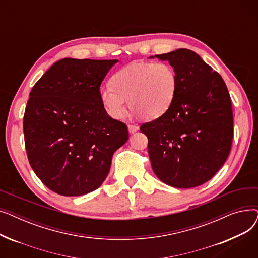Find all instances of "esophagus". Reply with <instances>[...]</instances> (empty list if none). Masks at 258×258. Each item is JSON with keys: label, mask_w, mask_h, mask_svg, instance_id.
Wrapping results in <instances>:
<instances>
[{"label": "esophagus", "mask_w": 258, "mask_h": 258, "mask_svg": "<svg viewBox=\"0 0 258 258\" xmlns=\"http://www.w3.org/2000/svg\"><path fill=\"white\" fill-rule=\"evenodd\" d=\"M128 132H130V134H134V133H136L138 130H139V127L137 126V125H135V124H128Z\"/></svg>", "instance_id": "obj_1"}]
</instances>
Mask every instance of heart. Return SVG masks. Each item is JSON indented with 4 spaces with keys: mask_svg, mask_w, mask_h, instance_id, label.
<instances>
[{
    "mask_svg": "<svg viewBox=\"0 0 258 258\" xmlns=\"http://www.w3.org/2000/svg\"><path fill=\"white\" fill-rule=\"evenodd\" d=\"M111 84L100 89L99 98L113 119L123 116L126 99L142 118L157 119L169 110L178 90L174 68L164 61L130 63L112 76Z\"/></svg>",
    "mask_w": 258,
    "mask_h": 258,
    "instance_id": "heart-1",
    "label": "heart"
}]
</instances>
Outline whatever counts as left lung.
<instances>
[{"label": "left lung", "instance_id": "obj_1", "mask_svg": "<svg viewBox=\"0 0 258 258\" xmlns=\"http://www.w3.org/2000/svg\"><path fill=\"white\" fill-rule=\"evenodd\" d=\"M167 60L178 78L169 110L141 125L157 177L175 188L209 181L226 162L233 138L232 104L218 72L188 49L150 58Z\"/></svg>", "mask_w": 258, "mask_h": 258}]
</instances>
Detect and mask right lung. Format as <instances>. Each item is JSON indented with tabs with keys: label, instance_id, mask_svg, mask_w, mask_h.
<instances>
[{
	"label": "right lung",
	"instance_id": "obj_1",
	"mask_svg": "<svg viewBox=\"0 0 258 258\" xmlns=\"http://www.w3.org/2000/svg\"><path fill=\"white\" fill-rule=\"evenodd\" d=\"M118 59L56 61L30 92L24 115L29 163L49 189L78 197L97 189L112 158L128 139L124 123L106 114L99 88Z\"/></svg>",
	"mask_w": 258,
	"mask_h": 258
}]
</instances>
